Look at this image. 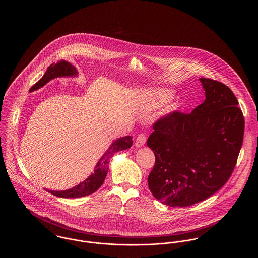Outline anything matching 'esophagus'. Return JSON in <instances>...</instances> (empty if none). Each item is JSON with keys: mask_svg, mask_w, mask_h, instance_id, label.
<instances>
[{"mask_svg": "<svg viewBox=\"0 0 258 258\" xmlns=\"http://www.w3.org/2000/svg\"><path fill=\"white\" fill-rule=\"evenodd\" d=\"M145 142H146V136L144 135H139L136 138L135 146L137 148L142 147V146H144Z\"/></svg>", "mask_w": 258, "mask_h": 258, "instance_id": "esophagus-1", "label": "esophagus"}]
</instances>
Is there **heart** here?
<instances>
[{"label": "heart", "mask_w": 258, "mask_h": 258, "mask_svg": "<svg viewBox=\"0 0 258 258\" xmlns=\"http://www.w3.org/2000/svg\"><path fill=\"white\" fill-rule=\"evenodd\" d=\"M172 97V93L168 90L158 89L150 91L144 98V110L154 111L160 109L171 100Z\"/></svg>", "instance_id": "heart-1"}]
</instances>
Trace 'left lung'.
Wrapping results in <instances>:
<instances>
[{
    "instance_id": "left-lung-1",
    "label": "left lung",
    "mask_w": 258,
    "mask_h": 258,
    "mask_svg": "<svg viewBox=\"0 0 258 258\" xmlns=\"http://www.w3.org/2000/svg\"><path fill=\"white\" fill-rule=\"evenodd\" d=\"M205 100L189 114L175 111L154 123L148 147L156 156L148 185L170 207H187L216 194L231 176L245 121L233 92L199 78Z\"/></svg>"
}]
</instances>
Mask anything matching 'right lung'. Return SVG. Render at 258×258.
I'll return each mask as SVG.
<instances>
[{"label": "right lung", "mask_w": 258, "mask_h": 258, "mask_svg": "<svg viewBox=\"0 0 258 258\" xmlns=\"http://www.w3.org/2000/svg\"><path fill=\"white\" fill-rule=\"evenodd\" d=\"M78 72L71 62L61 61L56 64L52 63L48 67L47 71L43 76L37 81V83L30 89V93L35 92L41 87L46 85L50 80L59 77H77ZM133 145V137L130 135L118 138L112 142L106 152L99 159L98 163L95 166L94 172L87 178L85 181L76 184L74 187L66 190H51L46 189L53 196L61 198H77V197H86L97 191L98 187L103 184L104 179L108 172V165L110 159L115 153L119 151H123Z\"/></svg>", "instance_id": "1"}]
</instances>
